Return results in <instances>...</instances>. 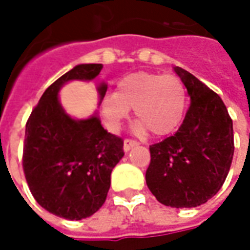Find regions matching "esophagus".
Here are the masks:
<instances>
[{"mask_svg": "<svg viewBox=\"0 0 250 250\" xmlns=\"http://www.w3.org/2000/svg\"><path fill=\"white\" fill-rule=\"evenodd\" d=\"M138 145H139V142H136V141H134V139L127 138V139H125V145H123V147H125V151H128L130 148L138 146Z\"/></svg>", "mask_w": 250, "mask_h": 250, "instance_id": "1", "label": "esophagus"}]
</instances>
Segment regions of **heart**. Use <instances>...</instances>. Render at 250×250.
I'll return each instance as SVG.
<instances>
[{"label": "heart", "mask_w": 250, "mask_h": 250, "mask_svg": "<svg viewBox=\"0 0 250 250\" xmlns=\"http://www.w3.org/2000/svg\"><path fill=\"white\" fill-rule=\"evenodd\" d=\"M188 105L184 82L173 73L135 72L125 76L116 92L105 95L102 112L111 130H118L134 109L138 132L151 131L155 136H167L178 128Z\"/></svg>", "instance_id": "b5f03b06"}]
</instances>
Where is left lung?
<instances>
[{
	"instance_id": "1",
	"label": "left lung",
	"mask_w": 250,
	"mask_h": 250,
	"mask_svg": "<svg viewBox=\"0 0 250 250\" xmlns=\"http://www.w3.org/2000/svg\"><path fill=\"white\" fill-rule=\"evenodd\" d=\"M174 69L191 102L178 131L150 146L146 184L161 204L182 209L218 193L230 170L234 139L222 99L190 72Z\"/></svg>"
}]
</instances>
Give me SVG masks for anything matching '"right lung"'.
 Wrapping results in <instances>:
<instances>
[{
    "label": "right lung",
    "mask_w": 250,
    "mask_h": 250,
    "mask_svg": "<svg viewBox=\"0 0 250 250\" xmlns=\"http://www.w3.org/2000/svg\"><path fill=\"white\" fill-rule=\"evenodd\" d=\"M102 64H80L46 88L25 128L22 168L35 199L49 213L83 220L105 202L111 173L125 155L123 139L104 130L98 116L75 120L57 92L69 80H92ZM107 85L99 87L104 98Z\"/></svg>",
    "instance_id": "add662e5"
}]
</instances>
